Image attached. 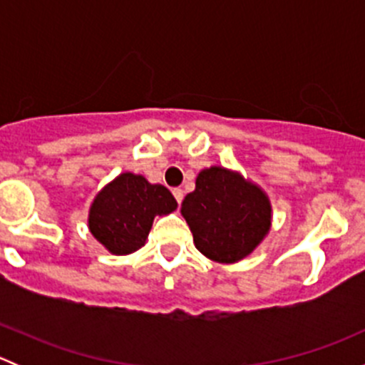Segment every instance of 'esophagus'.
Masks as SVG:
<instances>
[{"label":"esophagus","mask_w":365,"mask_h":365,"mask_svg":"<svg viewBox=\"0 0 365 365\" xmlns=\"http://www.w3.org/2000/svg\"><path fill=\"white\" fill-rule=\"evenodd\" d=\"M173 196H175V200L178 201V205H180L183 201V190L182 189H175V190H173Z\"/></svg>","instance_id":"esophagus-1"}]
</instances>
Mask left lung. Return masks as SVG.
Here are the masks:
<instances>
[{
  "instance_id": "left-lung-1",
  "label": "left lung",
  "mask_w": 365,
  "mask_h": 365,
  "mask_svg": "<svg viewBox=\"0 0 365 365\" xmlns=\"http://www.w3.org/2000/svg\"><path fill=\"white\" fill-rule=\"evenodd\" d=\"M182 215L194 245L215 263H238L264 240L272 227L268 194L242 173L222 165L201 169L187 194Z\"/></svg>"
}]
</instances>
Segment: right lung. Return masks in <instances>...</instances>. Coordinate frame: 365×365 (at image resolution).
I'll use <instances>...</instances> for the list:
<instances>
[{"mask_svg":"<svg viewBox=\"0 0 365 365\" xmlns=\"http://www.w3.org/2000/svg\"><path fill=\"white\" fill-rule=\"evenodd\" d=\"M176 200L160 183L125 171L106 183L88 212V230L114 256H127L146 244L153 219L175 212Z\"/></svg>","mask_w":365,"mask_h":365,"instance_id":"right-lung-1","label":"right lung"}]
</instances>
